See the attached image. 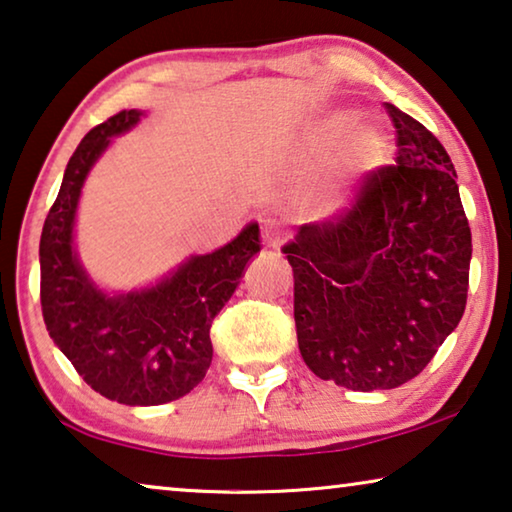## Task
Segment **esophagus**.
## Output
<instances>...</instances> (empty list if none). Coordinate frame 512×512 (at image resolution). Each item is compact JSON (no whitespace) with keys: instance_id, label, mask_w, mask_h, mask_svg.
Wrapping results in <instances>:
<instances>
[{"instance_id":"obj_1","label":"esophagus","mask_w":512,"mask_h":512,"mask_svg":"<svg viewBox=\"0 0 512 512\" xmlns=\"http://www.w3.org/2000/svg\"><path fill=\"white\" fill-rule=\"evenodd\" d=\"M263 240L272 249L281 247V242H284V233H281V228H279L277 221L263 219Z\"/></svg>"}]
</instances>
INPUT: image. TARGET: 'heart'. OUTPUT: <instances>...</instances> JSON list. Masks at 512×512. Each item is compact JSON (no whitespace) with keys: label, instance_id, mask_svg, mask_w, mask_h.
I'll return each instance as SVG.
<instances>
[{"label":"heart","instance_id":"heart-1","mask_svg":"<svg viewBox=\"0 0 512 512\" xmlns=\"http://www.w3.org/2000/svg\"><path fill=\"white\" fill-rule=\"evenodd\" d=\"M348 133H351V122H348L346 117H335V120L328 122V127L323 131V147L325 150H335V147L342 145L348 138ZM385 152H388V138H385L381 131H376L374 127H360L358 131H353L351 161L358 168H369L379 164V161L385 157ZM342 205H344L342 191H332V194L323 198V201L316 203L314 212L328 214Z\"/></svg>","mask_w":512,"mask_h":512}]
</instances>
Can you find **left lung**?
<instances>
[{
  "mask_svg": "<svg viewBox=\"0 0 512 512\" xmlns=\"http://www.w3.org/2000/svg\"><path fill=\"white\" fill-rule=\"evenodd\" d=\"M397 164L369 170L353 203L300 226L284 254L302 360L348 390L416 379L466 307L471 228L432 131L385 103Z\"/></svg>",
  "mask_w": 512,
  "mask_h": 512,
  "instance_id": "1",
  "label": "left lung"
}]
</instances>
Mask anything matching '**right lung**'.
Wrapping results in <instances>:
<instances>
[{
	"label": "right lung",
	"mask_w": 512,
	"mask_h": 512,
	"mask_svg": "<svg viewBox=\"0 0 512 512\" xmlns=\"http://www.w3.org/2000/svg\"><path fill=\"white\" fill-rule=\"evenodd\" d=\"M140 117L143 110L108 117L66 164L39 244L41 309L53 342L92 390L120 404L157 406L184 397L205 379L212 321L261 251V231L249 224L226 247L191 256L152 288L120 295L96 288L73 249L80 189L110 138Z\"/></svg>",
	"instance_id": "1"
}]
</instances>
